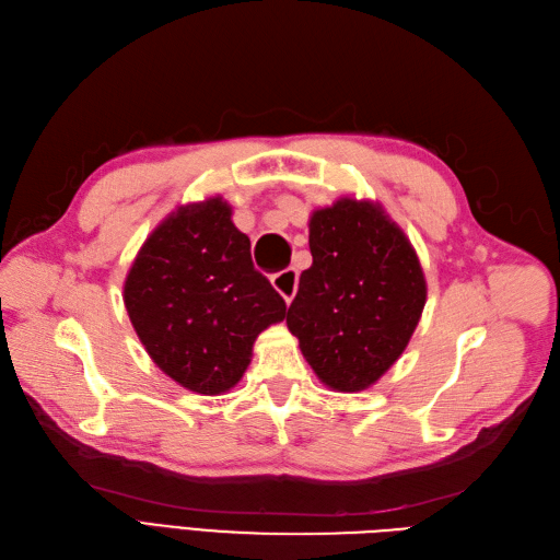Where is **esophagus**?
<instances>
[{"label": "esophagus", "mask_w": 560, "mask_h": 560, "mask_svg": "<svg viewBox=\"0 0 560 560\" xmlns=\"http://www.w3.org/2000/svg\"><path fill=\"white\" fill-rule=\"evenodd\" d=\"M273 287L278 290V294L287 301L292 303L294 294H296V287H299V273L296 268H284L280 273L273 276Z\"/></svg>", "instance_id": "esophagus-1"}]
</instances>
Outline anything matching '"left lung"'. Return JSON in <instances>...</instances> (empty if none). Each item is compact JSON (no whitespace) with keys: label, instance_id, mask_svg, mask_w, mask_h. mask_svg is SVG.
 <instances>
[{"label":"left lung","instance_id":"8db88e82","mask_svg":"<svg viewBox=\"0 0 560 560\" xmlns=\"http://www.w3.org/2000/svg\"><path fill=\"white\" fill-rule=\"evenodd\" d=\"M313 266L299 278L287 327L336 393L374 385L409 346L428 284L413 245L378 202L338 198L311 214Z\"/></svg>","mask_w":560,"mask_h":560}]
</instances>
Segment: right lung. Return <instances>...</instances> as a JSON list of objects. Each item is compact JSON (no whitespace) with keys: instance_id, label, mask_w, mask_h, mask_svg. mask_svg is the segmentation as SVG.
Wrapping results in <instances>:
<instances>
[{"instance_id":"right-lung-1","label":"right lung","mask_w":560,"mask_h":560,"mask_svg":"<svg viewBox=\"0 0 560 560\" xmlns=\"http://www.w3.org/2000/svg\"><path fill=\"white\" fill-rule=\"evenodd\" d=\"M222 196L182 206L135 257L124 303L149 358L198 395H222L249 366L284 299L252 264L249 238Z\"/></svg>"}]
</instances>
